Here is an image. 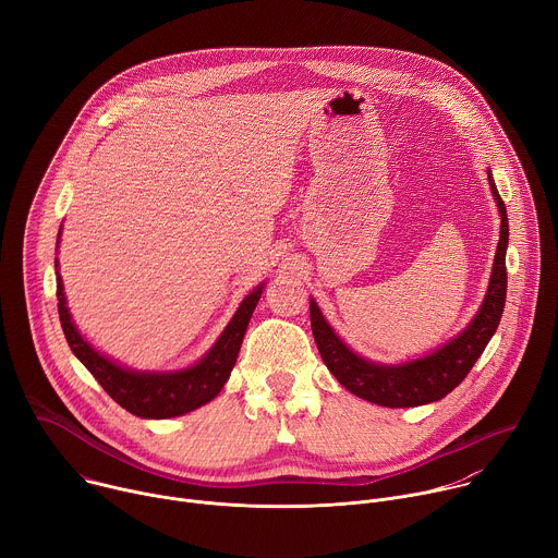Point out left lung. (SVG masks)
Instances as JSON below:
<instances>
[{
    "instance_id": "left-lung-1",
    "label": "left lung",
    "mask_w": 558,
    "mask_h": 558,
    "mask_svg": "<svg viewBox=\"0 0 558 558\" xmlns=\"http://www.w3.org/2000/svg\"><path fill=\"white\" fill-rule=\"evenodd\" d=\"M490 192L495 196L501 231L499 245L495 254V265L488 282L486 298L474 313L472 320L463 331H459L452 340L441 344L439 349L400 364H381L368 357L357 355L347 342L333 331L327 323L320 306L311 298V331L320 351L327 368L333 377L353 395L362 400L386 407V409H411L424 407L430 402H439L452 388H457L474 362L482 357L490 338L495 336L501 313L506 306V289H508V271H506V250H508V214L506 205L497 192L493 172L488 170Z\"/></svg>"
}]
</instances>
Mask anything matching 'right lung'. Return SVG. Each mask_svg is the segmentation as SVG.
Listing matches in <instances>:
<instances>
[{
  "label": "right lung",
  "mask_w": 558,
  "mask_h": 558,
  "mask_svg": "<svg viewBox=\"0 0 558 558\" xmlns=\"http://www.w3.org/2000/svg\"><path fill=\"white\" fill-rule=\"evenodd\" d=\"M59 235H61V229H59ZM59 235H57V247H59ZM54 269H57L54 274H57L59 320H61V329L70 351L95 375V379L104 386V390L119 407H123L128 413L143 420H170V417L187 415L214 400L231 375L247 325L252 320V313L265 289V282H260L256 289L250 291V295L231 315L229 325L222 329L218 340L196 364L179 371H136L130 366H121L119 362L99 353L82 336V331L76 329L68 308L65 293H63V280L59 274L57 258H54Z\"/></svg>",
  "instance_id": "1"
}]
</instances>
